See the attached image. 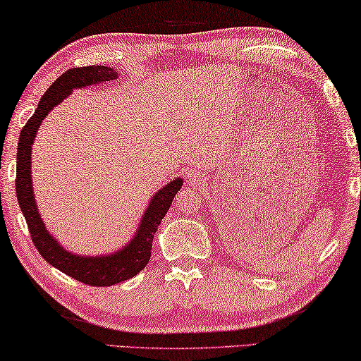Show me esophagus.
Returning a JSON list of instances; mask_svg holds the SVG:
<instances>
[{
    "label": "esophagus",
    "instance_id": "obj_1",
    "mask_svg": "<svg viewBox=\"0 0 361 361\" xmlns=\"http://www.w3.org/2000/svg\"><path fill=\"white\" fill-rule=\"evenodd\" d=\"M202 174L198 173V171H193V173H190L188 174V182H190L192 185H197V184H200V182H202Z\"/></svg>",
    "mask_w": 361,
    "mask_h": 361
}]
</instances>
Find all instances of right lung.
<instances>
[{"label":"right lung","instance_id":"right-lung-1","mask_svg":"<svg viewBox=\"0 0 361 361\" xmlns=\"http://www.w3.org/2000/svg\"><path fill=\"white\" fill-rule=\"evenodd\" d=\"M118 75L111 67L91 65V67H76L62 73L52 82L44 96L39 99L38 109L33 116L22 128L19 145H17V177L16 195L17 202L25 217L28 232L37 246L38 252L52 267L63 271L85 285L90 286H111L116 283L133 279L145 267L152 256V241L161 219L166 216L176 193L182 187V177L168 182L166 185L153 195L149 206L142 216L140 226L131 241L116 252L105 256H78L65 250L52 236L39 216L35 202L32 182V145L37 137V131L47 114L68 97L73 90L91 85H100L104 81L116 80Z\"/></svg>","mask_w":361,"mask_h":361}]
</instances>
